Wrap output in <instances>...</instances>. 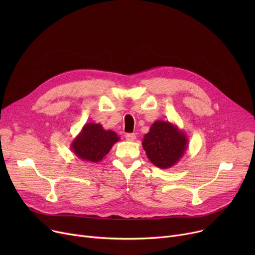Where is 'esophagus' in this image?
<instances>
[{
  "instance_id": "34e87169",
  "label": "esophagus",
  "mask_w": 255,
  "mask_h": 255,
  "mask_svg": "<svg viewBox=\"0 0 255 255\" xmlns=\"http://www.w3.org/2000/svg\"><path fill=\"white\" fill-rule=\"evenodd\" d=\"M125 138L128 141H133V140L136 139V135L134 134V133H127V134H125Z\"/></svg>"
}]
</instances>
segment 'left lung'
Here are the masks:
<instances>
[{"label": "left lung", "mask_w": 255, "mask_h": 255, "mask_svg": "<svg viewBox=\"0 0 255 255\" xmlns=\"http://www.w3.org/2000/svg\"><path fill=\"white\" fill-rule=\"evenodd\" d=\"M141 144L150 161L166 169L176 165L184 156L188 148V137L177 125L158 120L143 136Z\"/></svg>", "instance_id": "obj_1"}]
</instances>
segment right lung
Here are the masks:
<instances>
[{
	"instance_id": "right-lung-1",
	"label": "right lung",
	"mask_w": 255,
	"mask_h": 255,
	"mask_svg": "<svg viewBox=\"0 0 255 255\" xmlns=\"http://www.w3.org/2000/svg\"><path fill=\"white\" fill-rule=\"evenodd\" d=\"M119 140L116 132L105 130L101 124L87 123L72 140L70 148L78 159L96 163L109 154Z\"/></svg>"
}]
</instances>
